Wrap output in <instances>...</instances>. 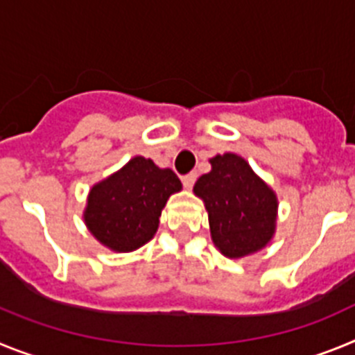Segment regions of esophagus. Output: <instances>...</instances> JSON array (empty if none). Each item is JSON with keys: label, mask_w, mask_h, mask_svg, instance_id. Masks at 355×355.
Instances as JSON below:
<instances>
[{"label": "esophagus", "mask_w": 355, "mask_h": 355, "mask_svg": "<svg viewBox=\"0 0 355 355\" xmlns=\"http://www.w3.org/2000/svg\"><path fill=\"white\" fill-rule=\"evenodd\" d=\"M196 180H197V174H193V172H190V174L183 175L184 188H188V190H190V188L193 187V183H196Z\"/></svg>", "instance_id": "esophagus-1"}]
</instances>
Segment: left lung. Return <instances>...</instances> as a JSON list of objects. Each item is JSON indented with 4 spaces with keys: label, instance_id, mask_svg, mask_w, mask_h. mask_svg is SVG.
I'll return each instance as SVG.
<instances>
[{
    "label": "left lung",
    "instance_id": "obj_1",
    "mask_svg": "<svg viewBox=\"0 0 355 355\" xmlns=\"http://www.w3.org/2000/svg\"><path fill=\"white\" fill-rule=\"evenodd\" d=\"M193 193L208 211L209 233L225 258L240 259L265 249L277 225L279 200L245 158L224 153L209 159Z\"/></svg>",
    "mask_w": 355,
    "mask_h": 355
}]
</instances>
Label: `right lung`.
<instances>
[{
	"label": "right lung",
	"mask_w": 355,
	"mask_h": 355,
	"mask_svg": "<svg viewBox=\"0 0 355 355\" xmlns=\"http://www.w3.org/2000/svg\"><path fill=\"white\" fill-rule=\"evenodd\" d=\"M180 178L153 159L135 156L122 168L90 188L83 220L101 245L133 252L155 236L162 209L181 192Z\"/></svg>",
	"instance_id": "1"
}]
</instances>
